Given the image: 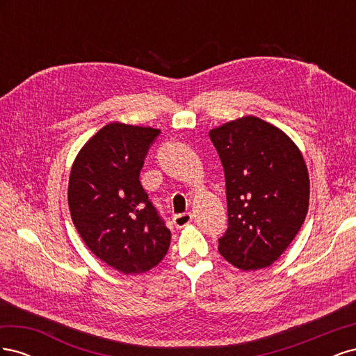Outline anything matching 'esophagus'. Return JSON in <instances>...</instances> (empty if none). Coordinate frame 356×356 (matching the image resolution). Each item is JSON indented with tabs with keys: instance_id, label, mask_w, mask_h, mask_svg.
Segmentation results:
<instances>
[{
	"instance_id": "obj_1",
	"label": "esophagus",
	"mask_w": 356,
	"mask_h": 356,
	"mask_svg": "<svg viewBox=\"0 0 356 356\" xmlns=\"http://www.w3.org/2000/svg\"><path fill=\"white\" fill-rule=\"evenodd\" d=\"M193 220V215L190 212H182V213H177L174 217V224L177 229H182L186 227V225H188Z\"/></svg>"
}]
</instances>
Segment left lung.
Instances as JSON below:
<instances>
[{
    "label": "left lung",
    "mask_w": 356,
    "mask_h": 356,
    "mask_svg": "<svg viewBox=\"0 0 356 356\" xmlns=\"http://www.w3.org/2000/svg\"><path fill=\"white\" fill-rule=\"evenodd\" d=\"M225 175L227 230L220 254L241 270L273 264L309 208V175L297 145L277 127L248 115L212 129Z\"/></svg>",
    "instance_id": "left-lung-1"
}]
</instances>
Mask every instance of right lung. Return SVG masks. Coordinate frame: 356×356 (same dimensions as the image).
Returning a JSON list of instances; mask_svg holds the SVG:
<instances>
[{"label":"right lung","mask_w":356,"mask_h":356,"mask_svg":"<svg viewBox=\"0 0 356 356\" xmlns=\"http://www.w3.org/2000/svg\"><path fill=\"white\" fill-rule=\"evenodd\" d=\"M160 131L110 123L75 159L68 186L72 222L89 250L124 275L163 260L170 232L148 199L139 172Z\"/></svg>","instance_id":"add662e5"}]
</instances>
